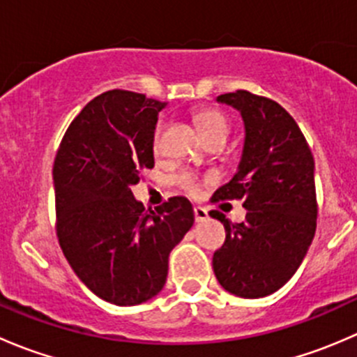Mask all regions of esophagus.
<instances>
[{
  "mask_svg": "<svg viewBox=\"0 0 357 357\" xmlns=\"http://www.w3.org/2000/svg\"><path fill=\"white\" fill-rule=\"evenodd\" d=\"M193 212H195V221L197 222H204V221H207V219H208L207 211H205L204 207H195V208H193Z\"/></svg>",
  "mask_w": 357,
  "mask_h": 357,
  "instance_id": "34e87169",
  "label": "esophagus"
}]
</instances>
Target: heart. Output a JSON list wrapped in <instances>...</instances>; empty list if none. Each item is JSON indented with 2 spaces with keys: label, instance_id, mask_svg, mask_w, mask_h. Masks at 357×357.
I'll return each instance as SVG.
<instances>
[{
  "label": "heart",
  "instance_id": "b5f03b06",
  "mask_svg": "<svg viewBox=\"0 0 357 357\" xmlns=\"http://www.w3.org/2000/svg\"><path fill=\"white\" fill-rule=\"evenodd\" d=\"M195 122H197V128L202 132L207 142H211L212 138L215 136H228V121H226L225 115L218 110H200L199 114H195ZM160 132H162V126L158 124L155 132H153V139H152V149L153 152H158L160 150ZM174 183L179 186L181 190H185L186 193L190 195H197L202 186L200 178L193 172L185 171V172H179L178 176L174 178Z\"/></svg>",
  "mask_w": 357,
  "mask_h": 357
}]
</instances>
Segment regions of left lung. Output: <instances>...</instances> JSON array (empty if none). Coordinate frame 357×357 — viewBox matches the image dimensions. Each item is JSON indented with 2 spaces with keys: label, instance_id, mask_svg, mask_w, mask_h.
Here are the masks:
<instances>
[{
  "label": "left lung",
  "instance_id": "left-lung-1",
  "mask_svg": "<svg viewBox=\"0 0 357 357\" xmlns=\"http://www.w3.org/2000/svg\"><path fill=\"white\" fill-rule=\"evenodd\" d=\"M218 102L240 112L245 139L235 176L215 190L212 202L242 199L247 215L233 225L211 212L226 229L212 268L229 294L266 297L295 275L314 238V158L297 122L273 100L238 89Z\"/></svg>",
  "mask_w": 357,
  "mask_h": 357
}]
</instances>
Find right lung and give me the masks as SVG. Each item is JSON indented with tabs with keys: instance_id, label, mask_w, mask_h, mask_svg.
Segmentation results:
<instances>
[{
	"instance_id": "right-lung-1",
	"label": "right lung",
	"mask_w": 357,
	"mask_h": 357,
	"mask_svg": "<svg viewBox=\"0 0 357 357\" xmlns=\"http://www.w3.org/2000/svg\"><path fill=\"white\" fill-rule=\"evenodd\" d=\"M165 105L124 89L96 96L70 122L53 164L63 255L93 294L115 305L142 304L164 289L169 254L195 221L185 197L145 212L131 192L155 164L152 139Z\"/></svg>"
}]
</instances>
